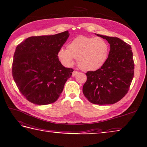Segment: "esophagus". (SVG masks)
Masks as SVG:
<instances>
[{"label": "esophagus", "mask_w": 147, "mask_h": 147, "mask_svg": "<svg viewBox=\"0 0 147 147\" xmlns=\"http://www.w3.org/2000/svg\"><path fill=\"white\" fill-rule=\"evenodd\" d=\"M78 71H76V70H74V71L73 72V73H72V76H75L76 74H78Z\"/></svg>", "instance_id": "esophagus-1"}]
</instances>
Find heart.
I'll list each match as a JSON object with an SVG mask.
<instances>
[{
	"instance_id": "b5f03b06",
	"label": "heart",
	"mask_w": 147,
	"mask_h": 147,
	"mask_svg": "<svg viewBox=\"0 0 147 147\" xmlns=\"http://www.w3.org/2000/svg\"><path fill=\"white\" fill-rule=\"evenodd\" d=\"M108 52L109 46L103 38L80 35L70 41L67 48H60L58 56L65 66H71L76 59L79 68L89 71L96 70L103 64Z\"/></svg>"
}]
</instances>
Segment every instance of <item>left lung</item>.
Segmentation results:
<instances>
[{"instance_id":"left-lung-1","label":"left lung","mask_w":147,"mask_h":147,"mask_svg":"<svg viewBox=\"0 0 147 147\" xmlns=\"http://www.w3.org/2000/svg\"><path fill=\"white\" fill-rule=\"evenodd\" d=\"M97 35L110 44V52L100 68L86 73L83 93L93 104H114L128 92L133 78L135 63L131 47L117 37Z\"/></svg>"}]
</instances>
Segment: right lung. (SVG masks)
Wrapping results in <instances>:
<instances>
[{
    "label": "right lung",
    "mask_w": 147,
    "mask_h": 147,
    "mask_svg": "<svg viewBox=\"0 0 147 147\" xmlns=\"http://www.w3.org/2000/svg\"><path fill=\"white\" fill-rule=\"evenodd\" d=\"M68 31L28 38L16 49L12 74L19 91L38 105L55 102L62 93L73 68L63 67L58 52L67 41Z\"/></svg>",
    "instance_id": "1"
}]
</instances>
